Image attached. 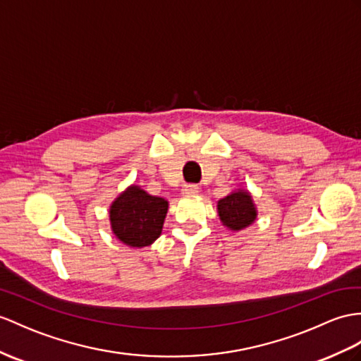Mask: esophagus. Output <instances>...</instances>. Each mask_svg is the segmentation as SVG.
<instances>
[{"label":"esophagus","mask_w":361,"mask_h":361,"mask_svg":"<svg viewBox=\"0 0 361 361\" xmlns=\"http://www.w3.org/2000/svg\"><path fill=\"white\" fill-rule=\"evenodd\" d=\"M199 191H200V188L197 185H185L182 188V195L183 196H196V195H199Z\"/></svg>","instance_id":"34e87169"}]
</instances>
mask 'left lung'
<instances>
[{
  "instance_id": "obj_1",
  "label": "left lung",
  "mask_w": 361,
  "mask_h": 361,
  "mask_svg": "<svg viewBox=\"0 0 361 361\" xmlns=\"http://www.w3.org/2000/svg\"><path fill=\"white\" fill-rule=\"evenodd\" d=\"M217 214L228 230L240 231L256 222L257 207L248 190L237 188L217 202Z\"/></svg>"
}]
</instances>
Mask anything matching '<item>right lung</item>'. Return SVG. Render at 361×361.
<instances>
[{
  "instance_id": "1",
  "label": "right lung",
  "mask_w": 361,
  "mask_h": 361,
  "mask_svg": "<svg viewBox=\"0 0 361 361\" xmlns=\"http://www.w3.org/2000/svg\"><path fill=\"white\" fill-rule=\"evenodd\" d=\"M166 213L169 200L148 195L133 183L111 202L110 226L116 239L127 247H150L162 233Z\"/></svg>"
}]
</instances>
